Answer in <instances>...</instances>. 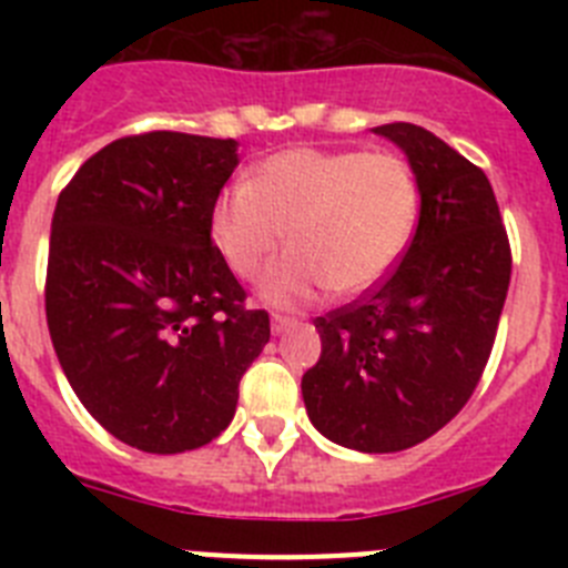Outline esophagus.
Wrapping results in <instances>:
<instances>
[{
	"mask_svg": "<svg viewBox=\"0 0 568 568\" xmlns=\"http://www.w3.org/2000/svg\"><path fill=\"white\" fill-rule=\"evenodd\" d=\"M293 324L295 321L287 318V315H273V324H270V327H273V335H284Z\"/></svg>",
	"mask_w": 568,
	"mask_h": 568,
	"instance_id": "34e87169",
	"label": "esophagus"
}]
</instances>
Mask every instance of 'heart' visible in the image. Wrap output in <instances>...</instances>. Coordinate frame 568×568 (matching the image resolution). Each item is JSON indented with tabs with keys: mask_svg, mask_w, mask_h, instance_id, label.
<instances>
[{
	"mask_svg": "<svg viewBox=\"0 0 568 568\" xmlns=\"http://www.w3.org/2000/svg\"><path fill=\"white\" fill-rule=\"evenodd\" d=\"M420 187L395 153L290 148L267 155L253 182L215 195L210 235L235 275L261 281L275 307H298L321 290L344 298L375 290L406 253L418 227Z\"/></svg>",
	"mask_w": 568,
	"mask_h": 568,
	"instance_id": "obj_1",
	"label": "heart"
}]
</instances>
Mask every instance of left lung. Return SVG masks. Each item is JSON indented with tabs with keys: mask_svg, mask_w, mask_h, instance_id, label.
<instances>
[{
	"mask_svg": "<svg viewBox=\"0 0 568 568\" xmlns=\"http://www.w3.org/2000/svg\"><path fill=\"white\" fill-rule=\"evenodd\" d=\"M373 133L404 150L418 179V227L381 287L315 318L321 358L301 378V395L333 444L400 453L449 424L475 393L511 253L484 170L418 124Z\"/></svg>",
	"mask_w": 568,
	"mask_h": 568,
	"instance_id": "obj_1",
	"label": "left lung"
}]
</instances>
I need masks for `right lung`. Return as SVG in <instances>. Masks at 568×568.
<instances>
[{
  "instance_id": "1",
  "label": "right lung",
  "mask_w": 568,
  "mask_h": 568,
  "mask_svg": "<svg viewBox=\"0 0 568 568\" xmlns=\"http://www.w3.org/2000/svg\"><path fill=\"white\" fill-rule=\"evenodd\" d=\"M235 139L128 135L90 155L50 222L44 313L68 384L142 453L199 449L224 433L270 315L210 235Z\"/></svg>"
}]
</instances>
